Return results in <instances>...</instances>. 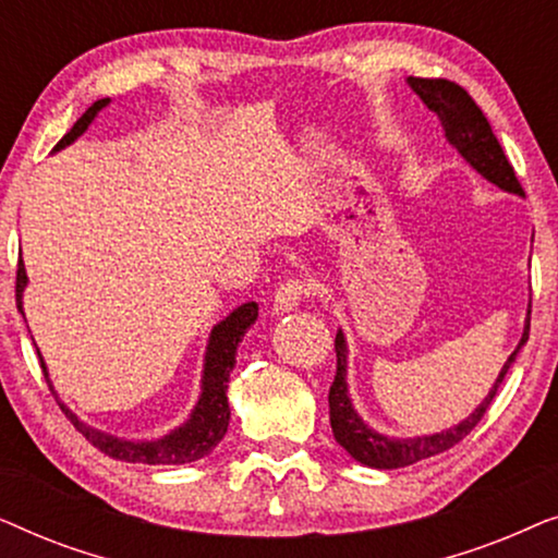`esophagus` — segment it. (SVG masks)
<instances>
[{"instance_id":"34e87169","label":"esophagus","mask_w":558,"mask_h":558,"mask_svg":"<svg viewBox=\"0 0 558 558\" xmlns=\"http://www.w3.org/2000/svg\"><path fill=\"white\" fill-rule=\"evenodd\" d=\"M310 294V284L302 279L281 281L277 294H274V312H289L302 302V296Z\"/></svg>"}]
</instances>
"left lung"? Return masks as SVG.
Listing matches in <instances>:
<instances>
[{
    "instance_id": "1",
    "label": "left lung",
    "mask_w": 558,
    "mask_h": 558,
    "mask_svg": "<svg viewBox=\"0 0 558 558\" xmlns=\"http://www.w3.org/2000/svg\"><path fill=\"white\" fill-rule=\"evenodd\" d=\"M409 86L414 94L426 104V109L434 111L441 121V129H445L447 142L460 151L472 170L483 174L487 182H493L495 187L506 190V193L521 195L523 187L515 178L513 165L508 162L506 151H502L498 136L493 134L490 121L485 119V113L480 111V106L472 101V96L462 86H457L452 81L445 78H409ZM529 330H531V304H529V317H525V327L521 340L513 353L508 355L506 365H502L498 378L483 403L472 411V414L464 418V422L449 426V429H441L437 434H424V437H386L368 426L357 414L353 401H350L348 391V342L342 330H338V338H335V353H338V373H335V380L330 386V426L338 445L345 449V452L353 457L355 462L365 464V468L373 470H396L407 468V464H414L418 460H426V457L447 452L449 447H454L457 441H462L468 434L480 424V418L485 416L487 407H490L495 393L510 371V365L515 363L521 348L529 342Z\"/></svg>"
}]
</instances>
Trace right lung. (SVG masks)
<instances>
[{
  "label": "right lung",
  "instance_id": "add662e5",
  "mask_svg": "<svg viewBox=\"0 0 558 558\" xmlns=\"http://www.w3.org/2000/svg\"><path fill=\"white\" fill-rule=\"evenodd\" d=\"M111 104V98H101L96 101L90 109L83 113V117L75 121L71 132H68L63 140L56 144V149L60 151L65 149L68 144H73L78 136L86 132L90 126V121L98 117V111L106 109ZM27 287V271L25 264L20 262L17 266V310L25 317V310H22V292ZM258 317V304L256 302H246L241 307H235L231 315L210 330L208 338V348H205V361H203V378H201V396H197L195 409L190 411L187 422L174 426L172 432H167L165 437L159 439H124L117 437V434L101 432L96 426H90L86 422H81L78 416L73 414L65 403H60L56 388H52L48 365H45L40 350L43 363V373L45 380H48L52 396H56L63 414L71 418V424L78 429L83 437H86L90 445L101 449L104 454L113 457V460H124V462H142V464H187V462H197L203 457H208L213 449L218 447V441L223 439V434L228 432V422H231V409H228V378H231V371L235 365V350H239V342L243 340V335L251 325L256 323Z\"/></svg>",
  "mask_w": 558,
  "mask_h": 558
}]
</instances>
